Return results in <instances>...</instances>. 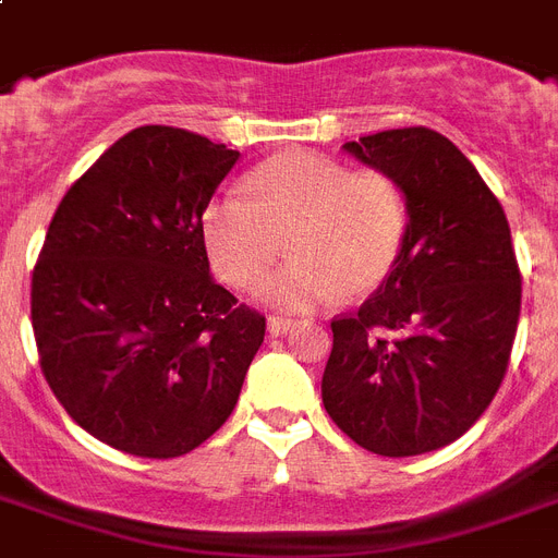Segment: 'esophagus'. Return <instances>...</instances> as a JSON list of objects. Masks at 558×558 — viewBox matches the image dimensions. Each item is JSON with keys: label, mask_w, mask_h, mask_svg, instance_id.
Here are the masks:
<instances>
[{"label": "esophagus", "mask_w": 558, "mask_h": 558, "mask_svg": "<svg viewBox=\"0 0 558 558\" xmlns=\"http://www.w3.org/2000/svg\"><path fill=\"white\" fill-rule=\"evenodd\" d=\"M292 327H295V322H292V318H280V315H271L269 318L271 336H283V332H289Z\"/></svg>", "instance_id": "34e87169"}]
</instances>
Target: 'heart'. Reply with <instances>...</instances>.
<instances>
[{"label":"heart","mask_w":558,"mask_h":558,"mask_svg":"<svg viewBox=\"0 0 558 558\" xmlns=\"http://www.w3.org/2000/svg\"><path fill=\"white\" fill-rule=\"evenodd\" d=\"M252 199L228 193L202 210V243L219 278L257 289L280 257L292 266L266 287L283 310H310L332 298H365L393 275L408 236V199L385 170L292 150L248 177Z\"/></svg>","instance_id":"1"}]
</instances>
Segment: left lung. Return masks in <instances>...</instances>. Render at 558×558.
<instances>
[{
    "instance_id": "1",
    "label": "left lung",
    "mask_w": 558,
    "mask_h": 558,
    "mask_svg": "<svg viewBox=\"0 0 558 558\" xmlns=\"http://www.w3.org/2000/svg\"><path fill=\"white\" fill-rule=\"evenodd\" d=\"M344 150L397 179L411 219L393 275L359 313L332 318L322 399L362 449L414 458L466 434L501 388L519 260L501 202L446 135L405 126Z\"/></svg>"
}]
</instances>
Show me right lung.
<instances>
[{"mask_svg":"<svg viewBox=\"0 0 558 558\" xmlns=\"http://www.w3.org/2000/svg\"><path fill=\"white\" fill-rule=\"evenodd\" d=\"M236 159L205 135L138 126L57 205L31 278L39 367L112 449L179 458L234 411L266 318L210 278L202 210Z\"/></svg>","mask_w":558,"mask_h":558,"instance_id":"1","label":"right lung"}]
</instances>
